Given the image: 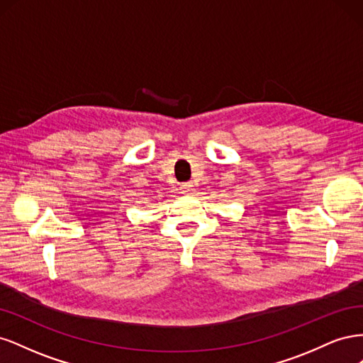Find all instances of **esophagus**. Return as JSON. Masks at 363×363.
Returning a JSON list of instances; mask_svg holds the SVG:
<instances>
[{
    "label": "esophagus",
    "instance_id": "esophagus-1",
    "mask_svg": "<svg viewBox=\"0 0 363 363\" xmlns=\"http://www.w3.org/2000/svg\"><path fill=\"white\" fill-rule=\"evenodd\" d=\"M180 191H182V194H191L194 191V184L192 183H183V184H180Z\"/></svg>",
    "mask_w": 363,
    "mask_h": 363
}]
</instances>
